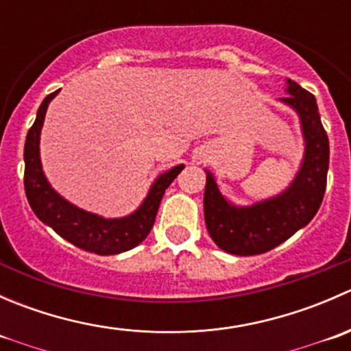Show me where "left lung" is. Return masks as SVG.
<instances>
[{
    "label": "left lung",
    "mask_w": 351,
    "mask_h": 351,
    "mask_svg": "<svg viewBox=\"0 0 351 351\" xmlns=\"http://www.w3.org/2000/svg\"><path fill=\"white\" fill-rule=\"evenodd\" d=\"M287 93L289 97L282 101L297 110L306 139L302 168L290 189L271 200L238 208L221 195L212 175L207 173L205 224L214 243L231 254H261L287 241L313 221L326 192L329 141L316 98L292 80H287Z\"/></svg>",
    "instance_id": "left-lung-1"
}]
</instances>
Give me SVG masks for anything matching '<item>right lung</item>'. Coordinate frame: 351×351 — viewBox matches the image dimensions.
I'll return each mask as SVG.
<instances>
[{"mask_svg": "<svg viewBox=\"0 0 351 351\" xmlns=\"http://www.w3.org/2000/svg\"><path fill=\"white\" fill-rule=\"evenodd\" d=\"M56 95L58 91L44 98L38 107L37 119L28 129L27 141H25L23 185L28 204L44 224L81 250L97 254H117L132 250L143 243L153 229L161 198L173 180L180 175L183 165L175 166L168 173L159 176L151 186L149 195L144 204L129 217L104 219L74 207L51 189L42 173L40 156H38V139H40L45 110Z\"/></svg>", "mask_w": 351, "mask_h": 351, "instance_id": "add662e5", "label": "right lung"}]
</instances>
